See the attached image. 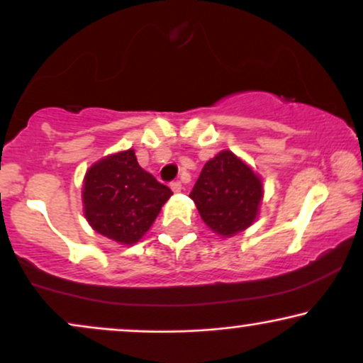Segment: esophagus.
<instances>
[{
  "instance_id": "34e87169",
  "label": "esophagus",
  "mask_w": 363,
  "mask_h": 363,
  "mask_svg": "<svg viewBox=\"0 0 363 363\" xmlns=\"http://www.w3.org/2000/svg\"><path fill=\"white\" fill-rule=\"evenodd\" d=\"M170 189L174 191V193H181L182 191V184L179 181H174V182H170Z\"/></svg>"
}]
</instances>
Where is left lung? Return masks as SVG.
Here are the masks:
<instances>
[{
	"label": "left lung",
	"instance_id": "obj_1",
	"mask_svg": "<svg viewBox=\"0 0 363 363\" xmlns=\"http://www.w3.org/2000/svg\"><path fill=\"white\" fill-rule=\"evenodd\" d=\"M189 198L209 228L221 237H233L255 221L264 187L242 159L223 150L204 164Z\"/></svg>",
	"mask_w": 363,
	"mask_h": 363
}]
</instances>
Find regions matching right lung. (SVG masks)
<instances>
[{
  "label": "right lung",
  "mask_w": 363,
  "mask_h": 363,
  "mask_svg": "<svg viewBox=\"0 0 363 363\" xmlns=\"http://www.w3.org/2000/svg\"><path fill=\"white\" fill-rule=\"evenodd\" d=\"M170 194L167 186L140 167L130 148L87 169L82 187L84 216L103 237L133 245L147 233Z\"/></svg>",
  "instance_id": "1"
}]
</instances>
